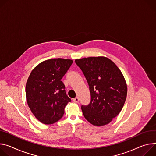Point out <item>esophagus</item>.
I'll return each mask as SVG.
<instances>
[{
	"instance_id": "34e87169",
	"label": "esophagus",
	"mask_w": 156,
	"mask_h": 156,
	"mask_svg": "<svg viewBox=\"0 0 156 156\" xmlns=\"http://www.w3.org/2000/svg\"><path fill=\"white\" fill-rule=\"evenodd\" d=\"M79 99L78 97H76V98H73V101H74V102H76V103H78V102H79Z\"/></svg>"
}]
</instances>
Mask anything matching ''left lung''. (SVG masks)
Segmentation results:
<instances>
[{"instance_id": "8db88e82", "label": "left lung", "mask_w": 156, "mask_h": 156, "mask_svg": "<svg viewBox=\"0 0 156 156\" xmlns=\"http://www.w3.org/2000/svg\"><path fill=\"white\" fill-rule=\"evenodd\" d=\"M89 86L91 100L82 105L85 118L94 126L110 123L122 110L127 95L125 79L110 59L89 57L75 60Z\"/></svg>"}]
</instances>
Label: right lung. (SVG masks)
<instances>
[{"instance_id":"right-lung-1","label":"right lung","mask_w":156,"mask_h":156,"mask_svg":"<svg viewBox=\"0 0 156 156\" xmlns=\"http://www.w3.org/2000/svg\"><path fill=\"white\" fill-rule=\"evenodd\" d=\"M68 59H51L34 67L26 83L28 105L40 122L53 124L64 113V108L71 101L66 93L61 79L72 65Z\"/></svg>"}]
</instances>
